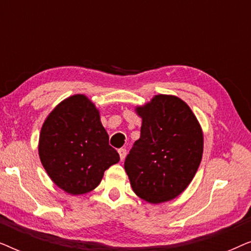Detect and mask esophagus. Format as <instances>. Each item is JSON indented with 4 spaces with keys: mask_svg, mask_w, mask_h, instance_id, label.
<instances>
[{
    "mask_svg": "<svg viewBox=\"0 0 251 251\" xmlns=\"http://www.w3.org/2000/svg\"><path fill=\"white\" fill-rule=\"evenodd\" d=\"M119 154H120V159H121V161H123L126 156V149H120Z\"/></svg>",
    "mask_w": 251,
    "mask_h": 251,
    "instance_id": "34e87169",
    "label": "esophagus"
}]
</instances>
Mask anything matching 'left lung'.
Here are the masks:
<instances>
[{"label":"left lung","mask_w":251,"mask_h":251,"mask_svg":"<svg viewBox=\"0 0 251 251\" xmlns=\"http://www.w3.org/2000/svg\"><path fill=\"white\" fill-rule=\"evenodd\" d=\"M142 118L140 138L125 161L137 197L150 203L171 201L186 190L203 153V132L186 102L173 95H156L136 106Z\"/></svg>","instance_id":"8db88e82"}]
</instances>
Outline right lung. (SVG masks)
Segmentation results:
<instances>
[{"mask_svg": "<svg viewBox=\"0 0 251 251\" xmlns=\"http://www.w3.org/2000/svg\"><path fill=\"white\" fill-rule=\"evenodd\" d=\"M39 155L51 180L72 195L95 190L105 170L120 161L109 146L99 109L81 94L64 99L47 116Z\"/></svg>", "mask_w": 251, "mask_h": 251, "instance_id": "1", "label": "right lung"}]
</instances>
